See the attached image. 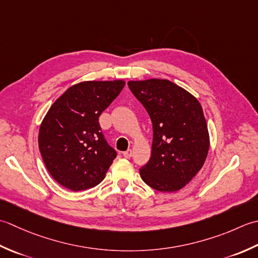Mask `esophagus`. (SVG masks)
<instances>
[{
	"instance_id": "1",
	"label": "esophagus",
	"mask_w": 258,
	"mask_h": 258,
	"mask_svg": "<svg viewBox=\"0 0 258 258\" xmlns=\"http://www.w3.org/2000/svg\"><path fill=\"white\" fill-rule=\"evenodd\" d=\"M122 155H123V157H124V158H127V159H129V158H130V157H131V156H133V150H131V149H128L127 151H124Z\"/></svg>"
}]
</instances>
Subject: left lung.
<instances>
[{
  "instance_id": "obj_1",
  "label": "left lung",
  "mask_w": 258,
  "mask_h": 258,
  "mask_svg": "<svg viewBox=\"0 0 258 258\" xmlns=\"http://www.w3.org/2000/svg\"><path fill=\"white\" fill-rule=\"evenodd\" d=\"M128 86L150 115L154 131L151 157L140 168L141 179L158 191L179 190L202 169L209 150L201 103L164 79L129 81Z\"/></svg>"
}]
</instances>
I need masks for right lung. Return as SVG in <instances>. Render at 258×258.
Wrapping results in <instances>:
<instances>
[{
  "instance_id": "1",
  "label": "right lung",
  "mask_w": 258,
  "mask_h": 258,
  "mask_svg": "<svg viewBox=\"0 0 258 258\" xmlns=\"http://www.w3.org/2000/svg\"><path fill=\"white\" fill-rule=\"evenodd\" d=\"M125 82L85 81L55 100L40 125L39 149L46 169L72 191L103 180L117 152L99 124L103 110L119 96Z\"/></svg>"
}]
</instances>
